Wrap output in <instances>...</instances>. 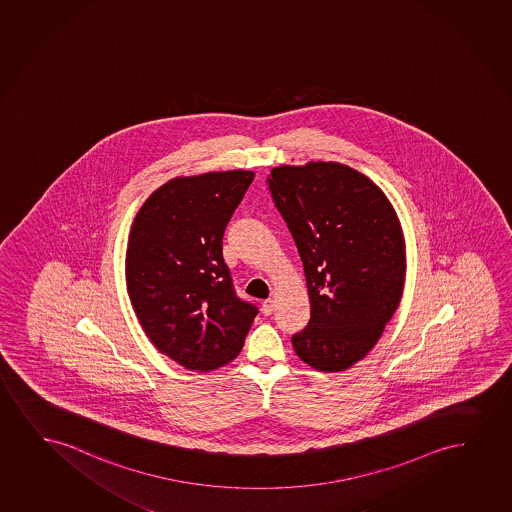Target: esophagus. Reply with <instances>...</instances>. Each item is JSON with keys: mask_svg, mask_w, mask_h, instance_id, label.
Returning a JSON list of instances; mask_svg holds the SVG:
<instances>
[{"mask_svg": "<svg viewBox=\"0 0 512 512\" xmlns=\"http://www.w3.org/2000/svg\"><path fill=\"white\" fill-rule=\"evenodd\" d=\"M274 306H276V300H264V304H262V311H264V314H266V316H269V314H273Z\"/></svg>", "mask_w": 512, "mask_h": 512, "instance_id": "obj_1", "label": "esophagus"}]
</instances>
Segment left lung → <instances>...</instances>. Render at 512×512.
Masks as SVG:
<instances>
[{
    "instance_id": "obj_1",
    "label": "left lung",
    "mask_w": 512,
    "mask_h": 512,
    "mask_svg": "<svg viewBox=\"0 0 512 512\" xmlns=\"http://www.w3.org/2000/svg\"><path fill=\"white\" fill-rule=\"evenodd\" d=\"M267 182L299 248L311 302L293 349L319 372L347 370L379 342L403 295L398 215L379 186L342 163L276 166Z\"/></svg>"
}]
</instances>
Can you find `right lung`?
<instances>
[{
	"instance_id": "right-lung-1",
	"label": "right lung",
	"mask_w": 512,
	"mask_h": 512,
	"mask_svg": "<svg viewBox=\"0 0 512 512\" xmlns=\"http://www.w3.org/2000/svg\"><path fill=\"white\" fill-rule=\"evenodd\" d=\"M248 170L177 177L140 206L127 248L133 309L158 351L208 372L238 356L259 309L239 299L222 257Z\"/></svg>"
}]
</instances>
